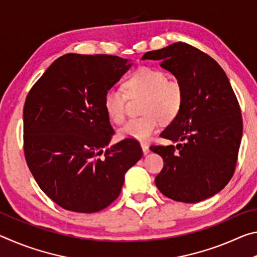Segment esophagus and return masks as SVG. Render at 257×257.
I'll return each mask as SVG.
<instances>
[{
	"label": "esophagus",
	"mask_w": 257,
	"mask_h": 257,
	"mask_svg": "<svg viewBox=\"0 0 257 257\" xmlns=\"http://www.w3.org/2000/svg\"><path fill=\"white\" fill-rule=\"evenodd\" d=\"M141 146H142V149H143V153H144L145 155L149 154V152H150L149 145L145 144V143H141Z\"/></svg>",
	"instance_id": "esophagus-1"
}]
</instances>
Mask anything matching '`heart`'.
Returning <instances> with one entry per match:
<instances>
[{
    "label": "heart",
    "instance_id": "obj_1",
    "mask_svg": "<svg viewBox=\"0 0 257 257\" xmlns=\"http://www.w3.org/2000/svg\"><path fill=\"white\" fill-rule=\"evenodd\" d=\"M123 88L111 87L104 95V108L112 122L122 123L129 98L143 97L144 115L130 119L120 129L122 138L145 141L159 129L161 122L170 123L182 108L185 89L181 81L168 78L162 69L142 66L125 78Z\"/></svg>",
    "mask_w": 257,
    "mask_h": 257
}]
</instances>
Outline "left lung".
<instances>
[{
	"label": "left lung",
	"mask_w": 257,
	"mask_h": 257,
	"mask_svg": "<svg viewBox=\"0 0 257 257\" xmlns=\"http://www.w3.org/2000/svg\"><path fill=\"white\" fill-rule=\"evenodd\" d=\"M143 60H160L185 89L179 115L161 134L179 144L150 147L164 161L156 187L177 202L213 196L233 176L242 136L241 110L227 75L210 55L182 42L147 52Z\"/></svg>",
	"instance_id": "8db88e82"
}]
</instances>
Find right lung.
Returning <instances> with one entry per match:
<instances>
[{
    "mask_svg": "<svg viewBox=\"0 0 257 257\" xmlns=\"http://www.w3.org/2000/svg\"><path fill=\"white\" fill-rule=\"evenodd\" d=\"M132 64L108 54H66L35 82L24 106V153L40 188L64 210L95 213L115 201L142 158L139 143L114 135L106 90Z\"/></svg>",
    "mask_w": 257,
    "mask_h": 257,
    "instance_id": "right-lung-1",
    "label": "right lung"
}]
</instances>
